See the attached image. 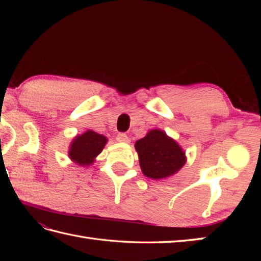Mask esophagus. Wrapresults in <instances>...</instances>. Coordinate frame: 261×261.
<instances>
[{
    "label": "esophagus",
    "mask_w": 261,
    "mask_h": 261,
    "mask_svg": "<svg viewBox=\"0 0 261 261\" xmlns=\"http://www.w3.org/2000/svg\"><path fill=\"white\" fill-rule=\"evenodd\" d=\"M116 141L118 142H129V137H127L123 132H121V134L116 135Z\"/></svg>",
    "instance_id": "obj_1"
}]
</instances>
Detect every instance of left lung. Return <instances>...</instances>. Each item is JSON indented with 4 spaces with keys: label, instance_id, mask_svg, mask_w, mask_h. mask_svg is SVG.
<instances>
[{
    "label": "left lung",
    "instance_id": "obj_1",
    "mask_svg": "<svg viewBox=\"0 0 261 261\" xmlns=\"http://www.w3.org/2000/svg\"><path fill=\"white\" fill-rule=\"evenodd\" d=\"M135 146L142 173L149 178H166L177 173L185 164L184 151L160 130H151Z\"/></svg>",
    "mask_w": 261,
    "mask_h": 261
}]
</instances>
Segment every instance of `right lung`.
<instances>
[{
    "label": "right lung",
    "instance_id": "obj_1",
    "mask_svg": "<svg viewBox=\"0 0 261 261\" xmlns=\"http://www.w3.org/2000/svg\"><path fill=\"white\" fill-rule=\"evenodd\" d=\"M108 139L102 135L88 130L82 136H77L70 145L69 157L76 164L87 166L94 162L97 154L103 150Z\"/></svg>",
    "mask_w": 261,
    "mask_h": 261
}]
</instances>
